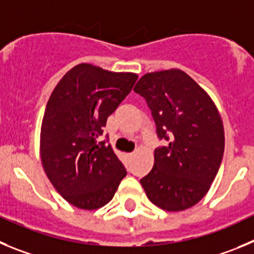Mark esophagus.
<instances>
[{"label":"esophagus","instance_id":"34e87169","mask_svg":"<svg viewBox=\"0 0 254 254\" xmlns=\"http://www.w3.org/2000/svg\"><path fill=\"white\" fill-rule=\"evenodd\" d=\"M127 156H129V158H130V156H132V155H134V153H127Z\"/></svg>","mask_w":254,"mask_h":254}]
</instances>
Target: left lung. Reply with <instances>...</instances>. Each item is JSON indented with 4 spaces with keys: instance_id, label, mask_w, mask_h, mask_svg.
Here are the masks:
<instances>
[{
    "instance_id": "left-lung-1",
    "label": "left lung",
    "mask_w": 254,
    "mask_h": 254,
    "mask_svg": "<svg viewBox=\"0 0 254 254\" xmlns=\"http://www.w3.org/2000/svg\"><path fill=\"white\" fill-rule=\"evenodd\" d=\"M134 91L145 99L156 135L154 167L140 179L153 204L169 212L193 207L207 194L224 153V129L209 95L184 71L145 73Z\"/></svg>"
}]
</instances>
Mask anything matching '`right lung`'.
<instances>
[{"label":"right lung","instance_id":"obj_1","mask_svg":"<svg viewBox=\"0 0 254 254\" xmlns=\"http://www.w3.org/2000/svg\"><path fill=\"white\" fill-rule=\"evenodd\" d=\"M138 75L80 64L64 75L47 101L41 125L42 167L70 204L98 209L113 199L127 175L106 140L109 116L131 91Z\"/></svg>","mask_w":254,"mask_h":254}]
</instances>
